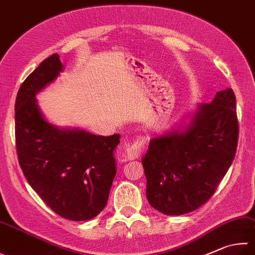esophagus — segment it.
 Wrapping results in <instances>:
<instances>
[{
  "instance_id": "1",
  "label": "esophagus",
  "mask_w": 255,
  "mask_h": 255,
  "mask_svg": "<svg viewBox=\"0 0 255 255\" xmlns=\"http://www.w3.org/2000/svg\"><path fill=\"white\" fill-rule=\"evenodd\" d=\"M143 151H144L143 140L135 141L133 144H131V145H128L127 148V151H126L127 160H128V161L135 160V158H137L142 154Z\"/></svg>"
}]
</instances>
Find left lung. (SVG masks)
I'll list each match as a JSON object with an SVG mask.
<instances>
[{
	"label": "left lung",
	"mask_w": 255,
	"mask_h": 255,
	"mask_svg": "<svg viewBox=\"0 0 255 255\" xmlns=\"http://www.w3.org/2000/svg\"><path fill=\"white\" fill-rule=\"evenodd\" d=\"M232 89L200 104L190 123L153 137L142 157L146 199L165 215L199 209L214 194L237 151L239 122Z\"/></svg>",
	"instance_id": "1"
}]
</instances>
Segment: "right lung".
Returning <instances> with one entry per match:
<instances>
[{"instance_id":"right-lung-1","label":"right lung","mask_w":255,"mask_h":255,"mask_svg":"<svg viewBox=\"0 0 255 255\" xmlns=\"http://www.w3.org/2000/svg\"><path fill=\"white\" fill-rule=\"evenodd\" d=\"M63 70L59 54L27 76L15 101L16 152L23 174L44 203L60 217L88 221L107 205L117 173L114 150L120 134L94 135L49 123L35 95Z\"/></svg>"}]
</instances>
